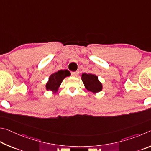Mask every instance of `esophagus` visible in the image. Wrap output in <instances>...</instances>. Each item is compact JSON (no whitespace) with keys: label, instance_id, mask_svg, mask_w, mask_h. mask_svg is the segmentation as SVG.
Masks as SVG:
<instances>
[{"label":"esophagus","instance_id":"1","mask_svg":"<svg viewBox=\"0 0 151 151\" xmlns=\"http://www.w3.org/2000/svg\"><path fill=\"white\" fill-rule=\"evenodd\" d=\"M79 73V71H73V72H71V76H73V77H76L78 75Z\"/></svg>","mask_w":151,"mask_h":151}]
</instances>
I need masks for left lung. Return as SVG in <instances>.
Here are the masks:
<instances>
[{
    "instance_id": "8db88e82",
    "label": "left lung",
    "mask_w": 151,
    "mask_h": 151,
    "mask_svg": "<svg viewBox=\"0 0 151 151\" xmlns=\"http://www.w3.org/2000/svg\"><path fill=\"white\" fill-rule=\"evenodd\" d=\"M81 78L87 90L93 93H97L102 90V83L96 74L83 73L81 74Z\"/></svg>"
}]
</instances>
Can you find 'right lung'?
<instances>
[{"label": "right lung", "mask_w": 151, "mask_h": 151, "mask_svg": "<svg viewBox=\"0 0 151 151\" xmlns=\"http://www.w3.org/2000/svg\"><path fill=\"white\" fill-rule=\"evenodd\" d=\"M70 75L71 73L68 70H61L52 73L46 84V90L52 91L53 93H55L58 91L63 79Z\"/></svg>", "instance_id": "1"}]
</instances>
